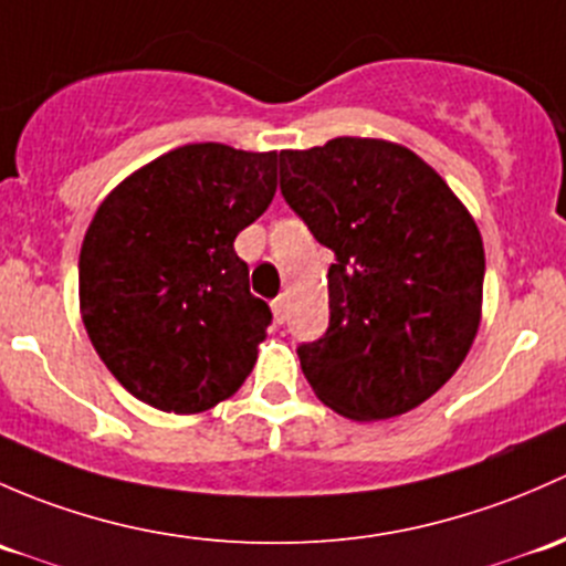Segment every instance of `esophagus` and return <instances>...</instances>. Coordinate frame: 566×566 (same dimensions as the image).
<instances>
[{"instance_id":"obj_1","label":"esophagus","mask_w":566,"mask_h":566,"mask_svg":"<svg viewBox=\"0 0 566 566\" xmlns=\"http://www.w3.org/2000/svg\"><path fill=\"white\" fill-rule=\"evenodd\" d=\"M285 307H289V300H285V296H277V300H272V316H275L277 324L285 322Z\"/></svg>"}]
</instances>
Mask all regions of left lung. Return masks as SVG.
<instances>
[{"instance_id":"left-lung-1","label":"left lung","mask_w":566,"mask_h":566,"mask_svg":"<svg viewBox=\"0 0 566 566\" xmlns=\"http://www.w3.org/2000/svg\"><path fill=\"white\" fill-rule=\"evenodd\" d=\"M281 190L324 248L329 326L296 348L316 398L373 422L452 378L482 322L485 248L450 185L411 149L340 136L283 149Z\"/></svg>"}]
</instances>
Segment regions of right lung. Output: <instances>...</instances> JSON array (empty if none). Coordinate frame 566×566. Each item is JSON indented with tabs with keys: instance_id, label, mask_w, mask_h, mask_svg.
Segmentation results:
<instances>
[{
	"instance_id": "right-lung-1",
	"label": "right lung",
	"mask_w": 566,
	"mask_h": 566,
	"mask_svg": "<svg viewBox=\"0 0 566 566\" xmlns=\"http://www.w3.org/2000/svg\"><path fill=\"white\" fill-rule=\"evenodd\" d=\"M277 190V153L185 144L103 198L78 255L86 335L147 406L198 413L229 400L259 357L270 305L234 240Z\"/></svg>"
}]
</instances>
